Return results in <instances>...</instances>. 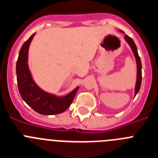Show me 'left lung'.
Instances as JSON below:
<instances>
[{
	"label": "left lung",
	"mask_w": 158,
	"mask_h": 158,
	"mask_svg": "<svg viewBox=\"0 0 158 158\" xmlns=\"http://www.w3.org/2000/svg\"><path fill=\"white\" fill-rule=\"evenodd\" d=\"M119 31H121L122 33H124V32L121 30H119ZM124 39H125L127 43L128 44H129L130 47H131V50H132V52H133L134 55H135V60H136L137 78H136V84H135V97L137 93H139V89H140V87H141V84H142V63H141L140 57H139V55L138 50H137V47L136 45H135L134 40H132L131 37L127 35H124Z\"/></svg>",
	"instance_id": "8db88e82"
}]
</instances>
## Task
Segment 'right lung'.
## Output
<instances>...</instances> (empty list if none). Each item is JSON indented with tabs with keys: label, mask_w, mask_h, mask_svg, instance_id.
Wrapping results in <instances>:
<instances>
[{
	"label": "right lung",
	"mask_w": 158,
	"mask_h": 158,
	"mask_svg": "<svg viewBox=\"0 0 158 158\" xmlns=\"http://www.w3.org/2000/svg\"><path fill=\"white\" fill-rule=\"evenodd\" d=\"M35 33L22 46L16 62V79L22 99L32 109L41 115H51L62 113L70 106L79 87L63 96L45 92L37 85L28 67V50Z\"/></svg>",
	"instance_id": "right-lung-1"
}]
</instances>
